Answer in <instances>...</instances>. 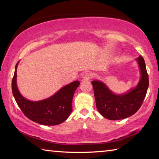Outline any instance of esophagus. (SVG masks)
Here are the masks:
<instances>
[{"instance_id":"34e87169","label":"esophagus","mask_w":159,"mask_h":159,"mask_svg":"<svg viewBox=\"0 0 159 159\" xmlns=\"http://www.w3.org/2000/svg\"><path fill=\"white\" fill-rule=\"evenodd\" d=\"M93 76V74L90 73V72H86L83 76V79L85 80H89Z\"/></svg>"}]
</instances>
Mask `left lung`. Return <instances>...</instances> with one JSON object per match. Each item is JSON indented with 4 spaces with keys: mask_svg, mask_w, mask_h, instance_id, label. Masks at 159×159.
<instances>
[{
    "mask_svg": "<svg viewBox=\"0 0 159 159\" xmlns=\"http://www.w3.org/2000/svg\"><path fill=\"white\" fill-rule=\"evenodd\" d=\"M141 72L139 82L133 89L122 95H116L104 83L93 80L92 84L97 109L102 116L109 120L128 118L138 111L142 106L149 87V76L143 57L137 58Z\"/></svg>",
    "mask_w": 159,
    "mask_h": 159,
    "instance_id": "obj_1",
    "label": "left lung"
}]
</instances>
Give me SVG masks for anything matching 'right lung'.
<instances>
[{
    "label": "right lung",
    "mask_w": 159,
    "mask_h": 159,
    "mask_svg": "<svg viewBox=\"0 0 159 159\" xmlns=\"http://www.w3.org/2000/svg\"><path fill=\"white\" fill-rule=\"evenodd\" d=\"M18 62L12 80V91L23 114L34 122L45 125H58L66 120L72 111V99L80 85L79 80L64 86L49 98L37 102L29 101L21 96L17 87Z\"/></svg>",
    "instance_id": "add662e5"
}]
</instances>
